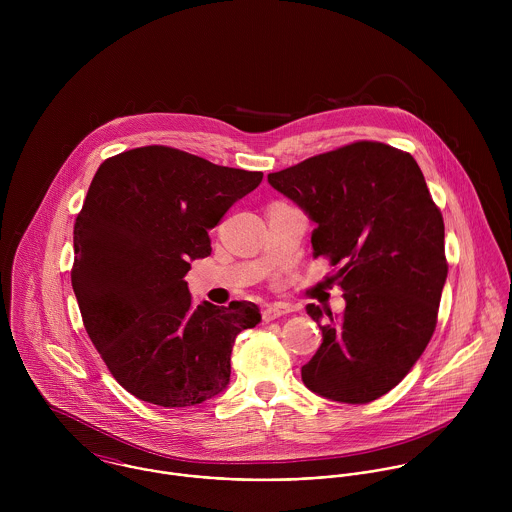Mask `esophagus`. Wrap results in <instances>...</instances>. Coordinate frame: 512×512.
Segmentation results:
<instances>
[{
    "mask_svg": "<svg viewBox=\"0 0 512 512\" xmlns=\"http://www.w3.org/2000/svg\"><path fill=\"white\" fill-rule=\"evenodd\" d=\"M292 311V305L288 303H272V305H266L264 311H262V319L264 321H274L282 315H288Z\"/></svg>",
    "mask_w": 512,
    "mask_h": 512,
    "instance_id": "34e87169",
    "label": "esophagus"
}]
</instances>
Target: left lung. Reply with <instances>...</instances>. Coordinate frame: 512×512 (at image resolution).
<instances>
[{"instance_id": "obj_1", "label": "left lung", "mask_w": 512, "mask_h": 512, "mask_svg": "<svg viewBox=\"0 0 512 512\" xmlns=\"http://www.w3.org/2000/svg\"><path fill=\"white\" fill-rule=\"evenodd\" d=\"M315 222L313 256L337 266L343 315L309 303L323 343L303 384L329 400L366 404L392 390L426 351L447 278L443 217L416 159L355 142L268 175Z\"/></svg>"}]
</instances>
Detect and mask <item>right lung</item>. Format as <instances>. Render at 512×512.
Listing matches in <instances>:
<instances>
[{
  "label": "right lung",
  "instance_id": "1",
  "mask_svg": "<svg viewBox=\"0 0 512 512\" xmlns=\"http://www.w3.org/2000/svg\"><path fill=\"white\" fill-rule=\"evenodd\" d=\"M264 173L215 165L165 146L108 157L74 222V295L112 376L136 398L187 408L220 394L252 301L195 305L191 262L211 254L209 230Z\"/></svg>",
  "mask_w": 512,
  "mask_h": 512
}]
</instances>
